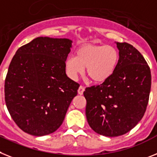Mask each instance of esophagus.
<instances>
[{
    "instance_id": "34e87169",
    "label": "esophagus",
    "mask_w": 157,
    "mask_h": 157,
    "mask_svg": "<svg viewBox=\"0 0 157 157\" xmlns=\"http://www.w3.org/2000/svg\"><path fill=\"white\" fill-rule=\"evenodd\" d=\"M84 91H85V87L82 86V85H81V86L79 87L78 89V93L80 95H82L83 93H84Z\"/></svg>"
}]
</instances>
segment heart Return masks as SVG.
I'll use <instances>...</instances> for the list:
<instances>
[{
    "instance_id": "b5f03b06",
    "label": "heart",
    "mask_w": 157,
    "mask_h": 157,
    "mask_svg": "<svg viewBox=\"0 0 157 157\" xmlns=\"http://www.w3.org/2000/svg\"><path fill=\"white\" fill-rule=\"evenodd\" d=\"M119 62V52L115 47L105 44H85L76 50L75 56L65 60V69L72 79L82 74L85 68L88 78L102 83L110 78Z\"/></svg>"
}]
</instances>
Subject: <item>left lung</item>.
Here are the masks:
<instances>
[{"mask_svg":"<svg viewBox=\"0 0 157 157\" xmlns=\"http://www.w3.org/2000/svg\"><path fill=\"white\" fill-rule=\"evenodd\" d=\"M119 62L110 78L84 92L92 129L113 137L132 129L144 115L151 90V71L132 44L117 42Z\"/></svg>","mask_w":157,"mask_h":157,"instance_id":"left-lung-1","label":"left lung"}]
</instances>
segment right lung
Instances as JSON below:
<instances>
[{
  "mask_svg": "<svg viewBox=\"0 0 157 157\" xmlns=\"http://www.w3.org/2000/svg\"><path fill=\"white\" fill-rule=\"evenodd\" d=\"M71 45L66 38L40 36L20 47L12 59L5 81V104L26 133L48 135L62 124L80 86L65 73Z\"/></svg>",
  "mask_w": 157,
  "mask_h": 157,
  "instance_id": "1",
  "label": "right lung"
}]
</instances>
